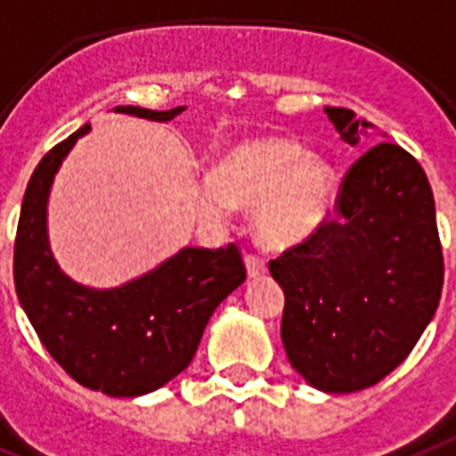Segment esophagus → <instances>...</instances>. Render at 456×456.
<instances>
[{"label": "esophagus", "mask_w": 456, "mask_h": 456, "mask_svg": "<svg viewBox=\"0 0 456 456\" xmlns=\"http://www.w3.org/2000/svg\"><path fill=\"white\" fill-rule=\"evenodd\" d=\"M246 269H248V276H250V279H255V276H262V273L266 272V260L257 253H246Z\"/></svg>", "instance_id": "obj_1"}]
</instances>
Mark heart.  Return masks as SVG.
Masks as SVG:
<instances>
[{"instance_id": "obj_1", "label": "heart", "mask_w": 456, "mask_h": 456, "mask_svg": "<svg viewBox=\"0 0 456 456\" xmlns=\"http://www.w3.org/2000/svg\"><path fill=\"white\" fill-rule=\"evenodd\" d=\"M335 206V170L290 138H250L222 151L196 196L206 220L229 208H255L269 246H292L323 227Z\"/></svg>"}]
</instances>
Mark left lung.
<instances>
[{"instance_id": "1", "label": "left lung", "mask_w": 456, "mask_h": 456, "mask_svg": "<svg viewBox=\"0 0 456 456\" xmlns=\"http://www.w3.org/2000/svg\"><path fill=\"white\" fill-rule=\"evenodd\" d=\"M325 114L349 144L370 128L346 107ZM335 213L269 272L286 292L292 368L321 391L351 394L410 356L438 309L445 265L431 184L401 144L377 142L351 164Z\"/></svg>"}]
</instances>
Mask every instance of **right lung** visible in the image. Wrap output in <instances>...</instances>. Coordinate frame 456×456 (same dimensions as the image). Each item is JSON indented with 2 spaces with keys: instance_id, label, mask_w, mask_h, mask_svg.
<instances>
[{
  "instance_id": "right-lung-1",
  "label": "right lung",
  "mask_w": 456,
  "mask_h": 456,
  "mask_svg": "<svg viewBox=\"0 0 456 456\" xmlns=\"http://www.w3.org/2000/svg\"><path fill=\"white\" fill-rule=\"evenodd\" d=\"M114 107V112L170 121L183 112ZM91 126L44 154L29 177L13 243V281L29 323L74 382L117 398L150 394L194 358L210 316L246 281L236 243L217 250L183 248L170 260L112 290L79 286L58 269L46 236L53 175Z\"/></svg>"
}]
</instances>
